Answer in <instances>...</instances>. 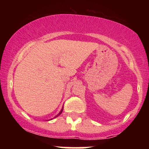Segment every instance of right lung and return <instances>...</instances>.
<instances>
[{"mask_svg":"<svg viewBox=\"0 0 149 149\" xmlns=\"http://www.w3.org/2000/svg\"><path fill=\"white\" fill-rule=\"evenodd\" d=\"M61 112H60V113H61ZM60 113H59V114H60Z\"/></svg>","mask_w":149,"mask_h":149,"instance_id":"add662e5","label":"right lung"}]
</instances>
